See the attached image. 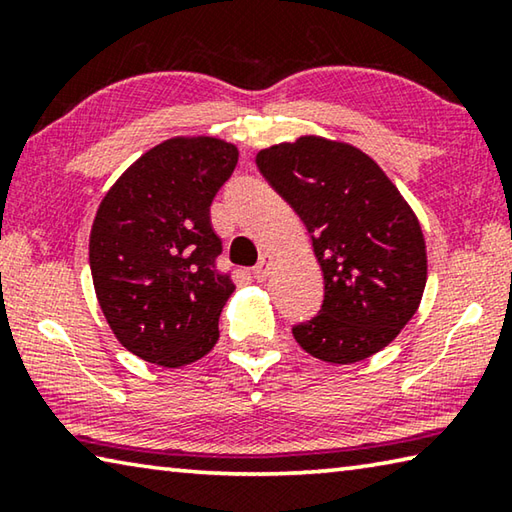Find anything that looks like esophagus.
Returning a JSON list of instances; mask_svg holds the SVG:
<instances>
[{
    "label": "esophagus",
    "instance_id": "esophagus-1",
    "mask_svg": "<svg viewBox=\"0 0 512 512\" xmlns=\"http://www.w3.org/2000/svg\"><path fill=\"white\" fill-rule=\"evenodd\" d=\"M271 268H273V255L264 253L262 259H259V264L253 268V277H255L257 282H264L266 277H268V273H271Z\"/></svg>",
    "mask_w": 512,
    "mask_h": 512
}]
</instances>
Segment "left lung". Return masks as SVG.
I'll use <instances>...</instances> for the list:
<instances>
[{
    "mask_svg": "<svg viewBox=\"0 0 512 512\" xmlns=\"http://www.w3.org/2000/svg\"><path fill=\"white\" fill-rule=\"evenodd\" d=\"M255 162L305 223L325 280L320 311L293 327V339L327 363L386 348L427 284V250L409 203L375 160L343 142L305 135L268 146Z\"/></svg>",
    "mask_w": 512,
    "mask_h": 512,
    "instance_id": "obj_1",
    "label": "left lung"
}]
</instances>
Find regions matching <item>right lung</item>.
Wrapping results in <instances>:
<instances>
[{
    "label": "right lung",
    "instance_id": "obj_1",
    "mask_svg": "<svg viewBox=\"0 0 512 512\" xmlns=\"http://www.w3.org/2000/svg\"><path fill=\"white\" fill-rule=\"evenodd\" d=\"M237 160L216 137H173L103 196L90 232L94 291L117 341L144 361L187 366L219 341L235 284L216 268L210 205Z\"/></svg>",
    "mask_w": 512,
    "mask_h": 512
}]
</instances>
